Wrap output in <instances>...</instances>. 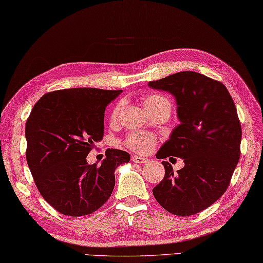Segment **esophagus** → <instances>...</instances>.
I'll return each mask as SVG.
<instances>
[{
    "label": "esophagus",
    "mask_w": 263,
    "mask_h": 263,
    "mask_svg": "<svg viewBox=\"0 0 263 263\" xmlns=\"http://www.w3.org/2000/svg\"><path fill=\"white\" fill-rule=\"evenodd\" d=\"M132 161H133V163H137V164H144V163H147V161H148V158L140 157V156H133Z\"/></svg>",
    "instance_id": "1"
}]
</instances>
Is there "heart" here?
<instances>
[{"label": "heart", "mask_w": 263, "mask_h": 263, "mask_svg": "<svg viewBox=\"0 0 263 263\" xmlns=\"http://www.w3.org/2000/svg\"><path fill=\"white\" fill-rule=\"evenodd\" d=\"M143 105L146 109L150 111L156 107H158V106L170 105V100L166 97L161 96V95H150V96L143 99ZM120 109L121 104L116 105L115 108L113 109V113H111V120H116L117 115L120 113ZM156 141H157L156 140V137L150 135V133L135 132L131 133L130 136H127V138L125 139V144L128 148L135 150V152L139 154H147L155 147Z\"/></svg>", "instance_id": "obj_1"}]
</instances>
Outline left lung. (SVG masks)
Wrapping results in <instances>:
<instances>
[{
    "instance_id": "8db88e82",
    "label": "left lung",
    "mask_w": 263,
    "mask_h": 263,
    "mask_svg": "<svg viewBox=\"0 0 263 263\" xmlns=\"http://www.w3.org/2000/svg\"><path fill=\"white\" fill-rule=\"evenodd\" d=\"M148 86L175 97L181 122L156 157L184 161L177 173L168 161H161L165 176L153 193L173 215L198 214L225 193L238 163L242 128L235 104L221 82L193 71L177 72Z\"/></svg>"
}]
</instances>
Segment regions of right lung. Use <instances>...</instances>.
Listing matches in <instances>:
<instances>
[{
  "label": "right lung",
  "instance_id": "obj_1",
  "mask_svg": "<svg viewBox=\"0 0 263 263\" xmlns=\"http://www.w3.org/2000/svg\"><path fill=\"white\" fill-rule=\"evenodd\" d=\"M122 90L71 88L45 93L26 123V158L43 198L65 216L99 209L115 186L114 172L130 155L108 149L99 166L87 156L104 136L105 109Z\"/></svg>",
  "mask_w": 263,
  "mask_h": 263
}]
</instances>
